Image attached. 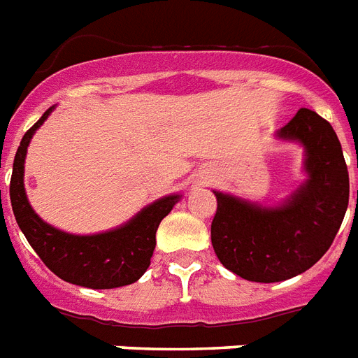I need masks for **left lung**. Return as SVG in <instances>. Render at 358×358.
I'll list each match as a JSON object with an SVG mask.
<instances>
[{"label":"left lung","instance_id":"8db88e82","mask_svg":"<svg viewBox=\"0 0 358 358\" xmlns=\"http://www.w3.org/2000/svg\"><path fill=\"white\" fill-rule=\"evenodd\" d=\"M305 147L309 178L281 208H261L215 191L211 245L226 268L275 283L309 270L333 245L350 202V174L335 130L313 110H298L278 132Z\"/></svg>","mask_w":358,"mask_h":358}]
</instances>
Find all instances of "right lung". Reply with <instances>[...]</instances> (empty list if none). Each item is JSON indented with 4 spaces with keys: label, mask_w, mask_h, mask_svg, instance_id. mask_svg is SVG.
Wrapping results in <instances>:
<instances>
[{
    "label": "right lung",
    "mask_w": 358,
    "mask_h": 358,
    "mask_svg": "<svg viewBox=\"0 0 358 358\" xmlns=\"http://www.w3.org/2000/svg\"><path fill=\"white\" fill-rule=\"evenodd\" d=\"M49 108L25 132L14 156L10 204L20 229L51 272L68 283L88 289H115L138 281L149 268L156 229L178 202L180 194L156 200L117 229L99 235H69L45 224L29 206L23 187V162L29 141L51 113Z\"/></svg>",
    "instance_id": "1"
}]
</instances>
